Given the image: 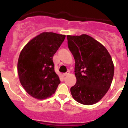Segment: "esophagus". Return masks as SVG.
I'll return each instance as SVG.
<instances>
[{
	"label": "esophagus",
	"mask_w": 128,
	"mask_h": 128,
	"mask_svg": "<svg viewBox=\"0 0 128 128\" xmlns=\"http://www.w3.org/2000/svg\"><path fill=\"white\" fill-rule=\"evenodd\" d=\"M68 74H69V72L68 71L67 72H66V73L64 74V76H68Z\"/></svg>",
	"instance_id": "obj_1"
}]
</instances>
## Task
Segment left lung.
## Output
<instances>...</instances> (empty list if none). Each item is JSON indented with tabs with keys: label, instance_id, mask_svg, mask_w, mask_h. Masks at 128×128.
<instances>
[{
	"label": "left lung",
	"instance_id": "1",
	"mask_svg": "<svg viewBox=\"0 0 128 128\" xmlns=\"http://www.w3.org/2000/svg\"><path fill=\"white\" fill-rule=\"evenodd\" d=\"M68 48L75 59L76 84L70 88L75 100L90 105L100 101L109 90L114 65L106 49L87 34L67 36Z\"/></svg>",
	"mask_w": 128,
	"mask_h": 128
}]
</instances>
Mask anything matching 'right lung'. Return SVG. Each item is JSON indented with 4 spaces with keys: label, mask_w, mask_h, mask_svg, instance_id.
Segmentation results:
<instances>
[{
    "label": "right lung",
    "mask_w": 128,
    "mask_h": 128,
    "mask_svg": "<svg viewBox=\"0 0 128 128\" xmlns=\"http://www.w3.org/2000/svg\"><path fill=\"white\" fill-rule=\"evenodd\" d=\"M65 37L44 32L29 41L20 52L17 65L20 83L33 97L44 99L56 92L60 81L54 71L52 57Z\"/></svg>",
    "instance_id": "add662e5"
}]
</instances>
